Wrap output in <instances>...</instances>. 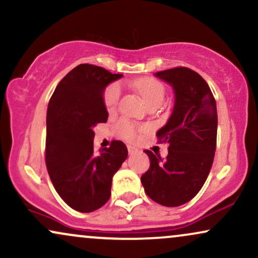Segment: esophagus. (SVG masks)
Here are the masks:
<instances>
[{
	"label": "esophagus",
	"mask_w": 258,
	"mask_h": 258,
	"mask_svg": "<svg viewBox=\"0 0 258 258\" xmlns=\"http://www.w3.org/2000/svg\"><path fill=\"white\" fill-rule=\"evenodd\" d=\"M127 150H128V154L132 155V154H136L138 151L137 148L132 147V145H127Z\"/></svg>",
	"instance_id": "esophagus-1"
}]
</instances>
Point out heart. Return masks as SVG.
Segmentation results:
<instances>
[{
  "label": "heart",
  "mask_w": 258,
  "mask_h": 258,
  "mask_svg": "<svg viewBox=\"0 0 258 258\" xmlns=\"http://www.w3.org/2000/svg\"><path fill=\"white\" fill-rule=\"evenodd\" d=\"M133 88L138 91V94L142 96L145 103L148 105L155 102L162 103L166 89L164 85L159 80L151 78H141L135 80L132 83ZM121 98V86L119 83H111L103 91V104L109 113H114L117 109ZM143 131H145V127H138L131 121L126 119H121L116 123V132L120 137L128 142L137 141L139 135Z\"/></svg>",
  "instance_id": "b5f03b06"
}]
</instances>
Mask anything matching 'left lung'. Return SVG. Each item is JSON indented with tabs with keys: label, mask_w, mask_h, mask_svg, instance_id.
Here are the masks:
<instances>
[{
	"label": "left lung",
	"mask_w": 258,
	"mask_h": 258,
	"mask_svg": "<svg viewBox=\"0 0 258 258\" xmlns=\"http://www.w3.org/2000/svg\"><path fill=\"white\" fill-rule=\"evenodd\" d=\"M175 92L173 113L157 131L159 143H168L166 160L145 150L150 167L142 175L145 194L164 207L187 203L200 192L209 175L216 150L218 111L206 80L187 67L155 74Z\"/></svg>",
	"instance_id": "left-lung-1"
}]
</instances>
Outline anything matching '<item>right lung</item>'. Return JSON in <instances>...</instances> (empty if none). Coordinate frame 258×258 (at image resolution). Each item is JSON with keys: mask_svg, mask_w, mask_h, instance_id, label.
I'll return each instance as SVG.
<instances>
[{"mask_svg": "<svg viewBox=\"0 0 258 258\" xmlns=\"http://www.w3.org/2000/svg\"><path fill=\"white\" fill-rule=\"evenodd\" d=\"M121 77L82 63L58 83L49 101L46 169L55 190L77 212L91 213L107 203L113 176L128 154L121 141L98 154L94 150V127L108 120L103 91Z\"/></svg>", "mask_w": 258, "mask_h": 258, "instance_id": "add662e5", "label": "right lung"}]
</instances>
